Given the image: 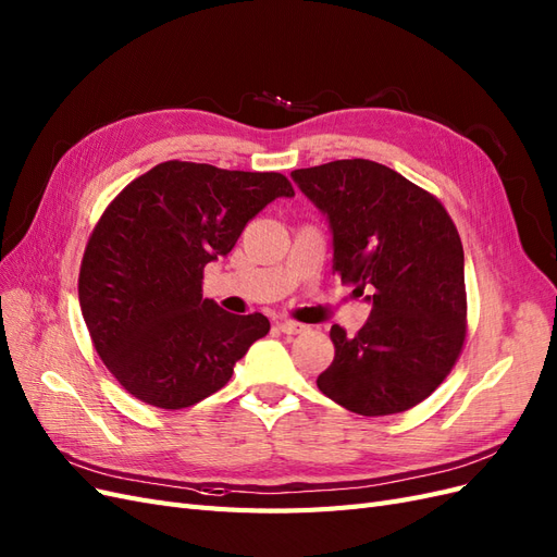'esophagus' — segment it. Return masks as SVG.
Returning <instances> with one entry per match:
<instances>
[{
	"mask_svg": "<svg viewBox=\"0 0 557 557\" xmlns=\"http://www.w3.org/2000/svg\"><path fill=\"white\" fill-rule=\"evenodd\" d=\"M277 329H280L284 335H298V333H305V331H308V326H305V324H298V321H292V319H284V321H280Z\"/></svg>",
	"mask_w": 557,
	"mask_h": 557,
	"instance_id": "1",
	"label": "esophagus"
}]
</instances>
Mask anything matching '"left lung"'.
<instances>
[{"instance_id":"8db88e82","label":"left lung","mask_w":557,"mask_h":557,"mask_svg":"<svg viewBox=\"0 0 557 557\" xmlns=\"http://www.w3.org/2000/svg\"><path fill=\"white\" fill-rule=\"evenodd\" d=\"M326 214L333 271L368 296L354 337L333 326L319 391L361 417L419 405L451 372L465 343V257L444 206L393 169L337 159L292 173Z\"/></svg>"}]
</instances>
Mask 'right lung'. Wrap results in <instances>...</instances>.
Returning a JSON list of instances; mask_svg holds the SVG:
<instances>
[{
    "mask_svg": "<svg viewBox=\"0 0 557 557\" xmlns=\"http://www.w3.org/2000/svg\"><path fill=\"white\" fill-rule=\"evenodd\" d=\"M280 196L282 173L164 161L124 187L85 247L83 319L97 354L134 398L183 409L226 386L233 366L271 331L203 298V268Z\"/></svg>",
    "mask_w": 557,
    "mask_h": 557,
    "instance_id": "obj_1",
    "label": "right lung"
}]
</instances>
